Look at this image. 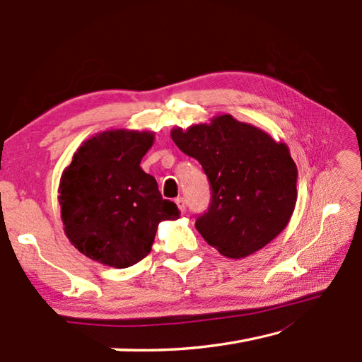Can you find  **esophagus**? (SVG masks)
I'll use <instances>...</instances> for the list:
<instances>
[{"label": "esophagus", "instance_id": "1", "mask_svg": "<svg viewBox=\"0 0 362 362\" xmlns=\"http://www.w3.org/2000/svg\"><path fill=\"white\" fill-rule=\"evenodd\" d=\"M175 204H177V207L180 209L182 214H185V211H187V202H185V199H183V197H177Z\"/></svg>", "mask_w": 362, "mask_h": 362}]
</instances>
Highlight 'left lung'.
<instances>
[{"instance_id":"obj_1","label":"left lung","mask_w":362,"mask_h":362,"mask_svg":"<svg viewBox=\"0 0 362 362\" xmlns=\"http://www.w3.org/2000/svg\"><path fill=\"white\" fill-rule=\"evenodd\" d=\"M175 146L209 177V210L196 229L226 257L262 250L286 229L296 204V171L284 143L230 115L171 132Z\"/></svg>"}]
</instances>
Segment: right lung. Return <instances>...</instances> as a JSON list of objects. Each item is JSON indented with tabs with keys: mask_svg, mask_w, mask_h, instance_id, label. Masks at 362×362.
I'll list each match as a JSON object with an SVG mask.
<instances>
[{
	"mask_svg": "<svg viewBox=\"0 0 362 362\" xmlns=\"http://www.w3.org/2000/svg\"><path fill=\"white\" fill-rule=\"evenodd\" d=\"M152 144L151 132L106 130L84 141L64 169V232L78 251L98 264H138L151 252L158 224L180 215L173 201L163 199L157 180L139 166Z\"/></svg>",
	"mask_w": 362,
	"mask_h": 362,
	"instance_id": "1",
	"label": "right lung"
}]
</instances>
